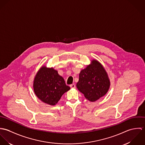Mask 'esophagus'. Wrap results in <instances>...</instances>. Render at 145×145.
I'll return each instance as SVG.
<instances>
[{
    "label": "esophagus",
    "instance_id": "obj_1",
    "mask_svg": "<svg viewBox=\"0 0 145 145\" xmlns=\"http://www.w3.org/2000/svg\"><path fill=\"white\" fill-rule=\"evenodd\" d=\"M70 86L71 88H75V85L74 84H71L70 85Z\"/></svg>",
    "mask_w": 145,
    "mask_h": 145
}]
</instances>
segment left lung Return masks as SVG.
<instances>
[{
  "instance_id": "8db88e82",
  "label": "left lung",
  "mask_w": 145,
  "mask_h": 145,
  "mask_svg": "<svg viewBox=\"0 0 145 145\" xmlns=\"http://www.w3.org/2000/svg\"><path fill=\"white\" fill-rule=\"evenodd\" d=\"M110 85V80L103 66L95 59L81 70L76 84L78 89L88 100L93 102L104 96Z\"/></svg>"
}]
</instances>
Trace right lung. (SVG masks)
<instances>
[{"label": "right lung", "instance_id": "obj_1", "mask_svg": "<svg viewBox=\"0 0 145 145\" xmlns=\"http://www.w3.org/2000/svg\"><path fill=\"white\" fill-rule=\"evenodd\" d=\"M33 87L37 98L50 105H56L62 95L70 89L57 70L44 65L36 73Z\"/></svg>", "mask_w": 145, "mask_h": 145}]
</instances>
